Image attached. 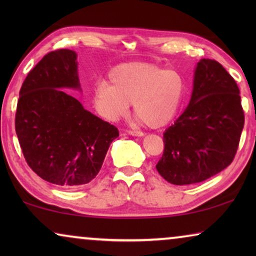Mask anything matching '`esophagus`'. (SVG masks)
Returning a JSON list of instances; mask_svg holds the SVG:
<instances>
[{
    "label": "esophagus",
    "mask_w": 256,
    "mask_h": 256,
    "mask_svg": "<svg viewBox=\"0 0 256 256\" xmlns=\"http://www.w3.org/2000/svg\"><path fill=\"white\" fill-rule=\"evenodd\" d=\"M127 134L132 136H138V138H142V136L144 135L142 132H138V130H127Z\"/></svg>",
    "instance_id": "obj_1"
}]
</instances>
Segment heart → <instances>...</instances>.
Segmentation results:
<instances>
[{"instance_id": "obj_1", "label": "heart", "mask_w": 256, "mask_h": 256, "mask_svg": "<svg viewBox=\"0 0 256 256\" xmlns=\"http://www.w3.org/2000/svg\"><path fill=\"white\" fill-rule=\"evenodd\" d=\"M110 82H99L94 90L98 114L107 121H118L132 104L135 116L152 128L163 127L176 116L186 88L178 71L140 62L116 66L110 73Z\"/></svg>"}]
</instances>
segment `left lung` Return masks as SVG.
Instances as JSON below:
<instances>
[{"label":"left lung","instance_id":"obj_1","mask_svg":"<svg viewBox=\"0 0 256 256\" xmlns=\"http://www.w3.org/2000/svg\"><path fill=\"white\" fill-rule=\"evenodd\" d=\"M244 124L236 80L218 62L200 59L188 106L163 134L157 171L174 185L208 180L232 163Z\"/></svg>","mask_w":256,"mask_h":256}]
</instances>
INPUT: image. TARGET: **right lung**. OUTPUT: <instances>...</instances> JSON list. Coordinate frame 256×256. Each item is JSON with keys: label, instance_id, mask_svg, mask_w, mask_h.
Returning a JSON list of instances; mask_svg holds the SVG:
<instances>
[{"label": "right lung", "instance_id": "obj_1", "mask_svg": "<svg viewBox=\"0 0 256 256\" xmlns=\"http://www.w3.org/2000/svg\"><path fill=\"white\" fill-rule=\"evenodd\" d=\"M66 88L82 90L76 54L62 48L45 54L28 73L15 129L34 172L62 188H79L96 178L118 130L86 110Z\"/></svg>", "mask_w": 256, "mask_h": 256}]
</instances>
